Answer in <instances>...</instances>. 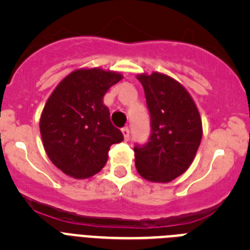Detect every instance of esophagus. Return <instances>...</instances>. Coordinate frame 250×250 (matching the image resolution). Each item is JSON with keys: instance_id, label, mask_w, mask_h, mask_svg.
<instances>
[{"instance_id": "esophagus-1", "label": "esophagus", "mask_w": 250, "mask_h": 250, "mask_svg": "<svg viewBox=\"0 0 250 250\" xmlns=\"http://www.w3.org/2000/svg\"><path fill=\"white\" fill-rule=\"evenodd\" d=\"M123 134H124V138H125V140H129V138H130V129L127 126H125V127H123Z\"/></svg>"}]
</instances>
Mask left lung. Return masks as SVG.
<instances>
[{"label":"left lung","mask_w":250,"mask_h":250,"mask_svg":"<svg viewBox=\"0 0 250 250\" xmlns=\"http://www.w3.org/2000/svg\"><path fill=\"white\" fill-rule=\"evenodd\" d=\"M150 115V136L135 144V167L150 182L169 183L182 175L202 140V120L190 95L178 81L154 72L139 75Z\"/></svg>","instance_id":"8db88e82"}]
</instances>
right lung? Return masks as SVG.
I'll return each mask as SVG.
<instances>
[{"label":"right lung","mask_w":250,"mask_h":250,"mask_svg":"<svg viewBox=\"0 0 250 250\" xmlns=\"http://www.w3.org/2000/svg\"><path fill=\"white\" fill-rule=\"evenodd\" d=\"M121 77L100 68L77 70L48 98L40 120L41 138L50 160L67 175L85 179L99 173L110 146L124 140L103 105L105 92Z\"/></svg>","instance_id":"right-lung-1"}]
</instances>
